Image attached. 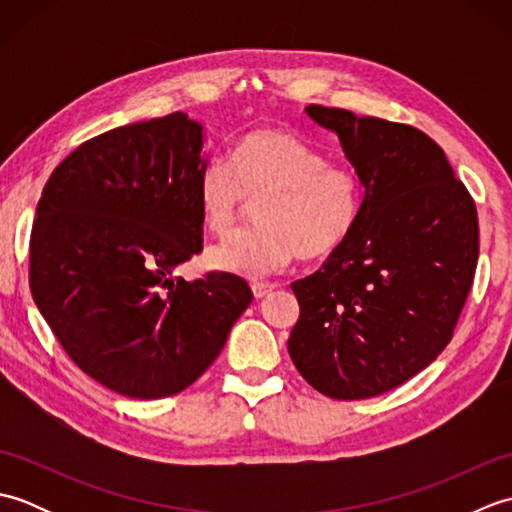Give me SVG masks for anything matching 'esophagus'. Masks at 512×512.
<instances>
[{
	"label": "esophagus",
	"mask_w": 512,
	"mask_h": 512,
	"mask_svg": "<svg viewBox=\"0 0 512 512\" xmlns=\"http://www.w3.org/2000/svg\"><path fill=\"white\" fill-rule=\"evenodd\" d=\"M277 286L275 284H264V281H257V284H253V295L255 299H264L268 297L270 292H273Z\"/></svg>",
	"instance_id": "obj_1"
}]
</instances>
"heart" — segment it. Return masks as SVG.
Returning a JSON list of instances; mask_svg holds the SVG:
<instances>
[{"label": "heart", "mask_w": 512, "mask_h": 512, "mask_svg": "<svg viewBox=\"0 0 512 512\" xmlns=\"http://www.w3.org/2000/svg\"><path fill=\"white\" fill-rule=\"evenodd\" d=\"M250 198L257 224L209 250L211 266L242 277H266L295 262L336 253L363 213V182L345 162L286 129H257L242 138L231 160L211 158L198 176L204 226L224 235Z\"/></svg>", "instance_id": "obj_1"}]
</instances>
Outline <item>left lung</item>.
I'll return each instance as SVG.
<instances>
[{"label": "left lung", "instance_id": "8db88e82", "mask_svg": "<svg viewBox=\"0 0 512 512\" xmlns=\"http://www.w3.org/2000/svg\"><path fill=\"white\" fill-rule=\"evenodd\" d=\"M306 112L339 134L365 195L352 237L290 286L301 312L288 352L323 396L374 398L449 345L480 255L477 209L420 129L339 107Z\"/></svg>", "mask_w": 512, "mask_h": 512}]
</instances>
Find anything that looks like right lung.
<instances>
[{"mask_svg":"<svg viewBox=\"0 0 512 512\" xmlns=\"http://www.w3.org/2000/svg\"><path fill=\"white\" fill-rule=\"evenodd\" d=\"M204 165L202 125L173 112L85 140L43 187L32 299L72 361L116 394H180L253 301L235 275L173 277L202 250Z\"/></svg>","mask_w":512,"mask_h":512,"instance_id":"add662e5","label":"right lung"}]
</instances>
